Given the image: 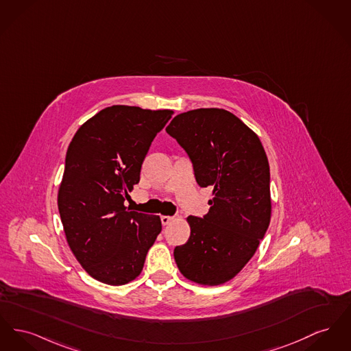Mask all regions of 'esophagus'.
<instances>
[{
	"label": "esophagus",
	"mask_w": 351,
	"mask_h": 351,
	"mask_svg": "<svg viewBox=\"0 0 351 351\" xmlns=\"http://www.w3.org/2000/svg\"><path fill=\"white\" fill-rule=\"evenodd\" d=\"M160 220H162L163 226H168V224H171L173 221V217H171V216H162Z\"/></svg>",
	"instance_id": "esophagus-1"
}]
</instances>
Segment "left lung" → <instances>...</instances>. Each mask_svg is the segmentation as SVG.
<instances>
[{"instance_id": "8db88e82", "label": "left lung", "mask_w": 351, "mask_h": 351, "mask_svg": "<svg viewBox=\"0 0 351 351\" xmlns=\"http://www.w3.org/2000/svg\"><path fill=\"white\" fill-rule=\"evenodd\" d=\"M165 131L189 155L199 186L212 188L204 219L186 217L191 234L173 250L176 265L199 285L226 284L253 257L270 223L265 149L257 134L224 108L179 114Z\"/></svg>"}]
</instances>
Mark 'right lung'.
<instances>
[{
    "label": "right lung",
    "instance_id": "right-lung-1",
    "mask_svg": "<svg viewBox=\"0 0 351 351\" xmlns=\"http://www.w3.org/2000/svg\"><path fill=\"white\" fill-rule=\"evenodd\" d=\"M172 115V110L106 107L78 128L67 148L58 188L66 241L81 267L107 285L134 281L162 230L159 216L128 210L124 200Z\"/></svg>",
    "mask_w": 351,
    "mask_h": 351
}]
</instances>
